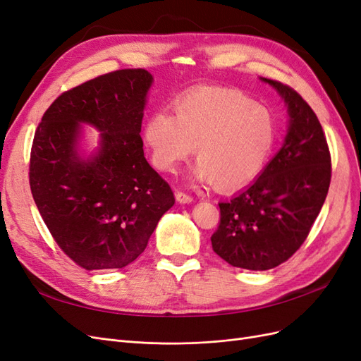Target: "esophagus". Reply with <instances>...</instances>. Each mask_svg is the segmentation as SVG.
<instances>
[{
  "label": "esophagus",
  "instance_id": "obj_1",
  "mask_svg": "<svg viewBox=\"0 0 361 361\" xmlns=\"http://www.w3.org/2000/svg\"><path fill=\"white\" fill-rule=\"evenodd\" d=\"M176 200L179 202V203H191L192 202V197L190 194H185V192H182V191H178L176 192Z\"/></svg>",
  "mask_w": 361,
  "mask_h": 361
}]
</instances>
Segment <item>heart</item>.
Segmentation results:
<instances>
[{"label":"heart","instance_id":"heart-1","mask_svg":"<svg viewBox=\"0 0 361 361\" xmlns=\"http://www.w3.org/2000/svg\"><path fill=\"white\" fill-rule=\"evenodd\" d=\"M174 116L155 111L143 138L152 162L174 173L194 150V178L218 190L243 188L264 171L277 143L276 118L268 108L232 89H202L178 97Z\"/></svg>","mask_w":361,"mask_h":361}]
</instances>
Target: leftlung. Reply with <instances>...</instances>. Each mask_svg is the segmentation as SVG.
Returning a JSON list of instances; mask_svg holds the SVG:
<instances>
[{
  "label": "left lung",
  "mask_w": 361,
  "mask_h": 361,
  "mask_svg": "<svg viewBox=\"0 0 361 361\" xmlns=\"http://www.w3.org/2000/svg\"><path fill=\"white\" fill-rule=\"evenodd\" d=\"M286 102L289 128L281 149L259 178L220 206L212 248L227 264L265 271L286 262L307 238L331 180V157L310 105L274 80Z\"/></svg>",
  "instance_id": "obj_1"
}]
</instances>
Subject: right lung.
Returning <instances> with one entry per match:
<instances>
[{
	"label": "right lung",
	"mask_w": 361,
	"mask_h": 361,
	"mask_svg": "<svg viewBox=\"0 0 361 361\" xmlns=\"http://www.w3.org/2000/svg\"><path fill=\"white\" fill-rule=\"evenodd\" d=\"M145 69H120L61 93L32 140V199L59 247L84 269L123 268L143 253L159 218L174 204L170 185L149 166L141 140ZM100 130L84 159L80 123Z\"/></svg>",
	"instance_id": "1"
}]
</instances>
